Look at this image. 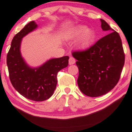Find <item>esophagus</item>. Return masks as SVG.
<instances>
[{
	"label": "esophagus",
	"mask_w": 132,
	"mask_h": 132,
	"mask_svg": "<svg viewBox=\"0 0 132 132\" xmlns=\"http://www.w3.org/2000/svg\"><path fill=\"white\" fill-rule=\"evenodd\" d=\"M76 63V60L74 57H70L69 60V65H73Z\"/></svg>",
	"instance_id": "esophagus-1"
}]
</instances>
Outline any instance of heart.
<instances>
[{
  "label": "heart",
  "mask_w": 132,
  "mask_h": 132,
  "mask_svg": "<svg viewBox=\"0 0 132 132\" xmlns=\"http://www.w3.org/2000/svg\"><path fill=\"white\" fill-rule=\"evenodd\" d=\"M81 36L77 42V46L79 50L85 51L89 49L95 39V32L93 29L88 28L87 26L78 25L67 30L65 37L67 40L72 39Z\"/></svg>",
  "instance_id": "obj_1"
}]
</instances>
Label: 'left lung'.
<instances>
[{
  "mask_svg": "<svg viewBox=\"0 0 132 132\" xmlns=\"http://www.w3.org/2000/svg\"><path fill=\"white\" fill-rule=\"evenodd\" d=\"M103 31L109 33L85 51L72 53L79 69L77 85L91 97L106 94L119 81L125 63V54L119 34L100 19Z\"/></svg>",
  "mask_w": 132,
  "mask_h": 132,
  "instance_id": "obj_1",
  "label": "left lung"
}]
</instances>
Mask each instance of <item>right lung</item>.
Wrapping results in <instances>:
<instances>
[{"label": "right lung", "mask_w": 132, "mask_h": 132, "mask_svg": "<svg viewBox=\"0 0 132 132\" xmlns=\"http://www.w3.org/2000/svg\"><path fill=\"white\" fill-rule=\"evenodd\" d=\"M37 27L34 21H30L15 35L7 55V65L14 89L29 100L40 102L50 98L53 94L57 84V74L68 66L69 57L51 58L37 67L28 65L20 51L21 41L24 37Z\"/></svg>", "instance_id": "add662e5"}]
</instances>
